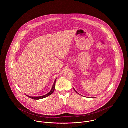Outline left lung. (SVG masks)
<instances>
[{
	"instance_id": "1",
	"label": "left lung",
	"mask_w": 128,
	"mask_h": 128,
	"mask_svg": "<svg viewBox=\"0 0 128 128\" xmlns=\"http://www.w3.org/2000/svg\"><path fill=\"white\" fill-rule=\"evenodd\" d=\"M74 90H75V89H74ZM77 93H78V92H77Z\"/></svg>"
}]
</instances>
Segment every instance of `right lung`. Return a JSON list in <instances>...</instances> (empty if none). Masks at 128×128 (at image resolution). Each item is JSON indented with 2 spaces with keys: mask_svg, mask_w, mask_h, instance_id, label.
<instances>
[{
  "mask_svg": "<svg viewBox=\"0 0 128 128\" xmlns=\"http://www.w3.org/2000/svg\"><path fill=\"white\" fill-rule=\"evenodd\" d=\"M56 79L55 80V82H54V84H53V86H52V89L51 90V91L49 92L48 94H46V95H44V96H39V97H32V96H28L29 98H32V99H34V100H39V99H43V98H46V97L48 96H50L51 94H52L53 93V92H54V91H55V84H56Z\"/></svg>",
  "mask_w": 128,
  "mask_h": 128,
  "instance_id": "1",
  "label": "right lung"
}]
</instances>
